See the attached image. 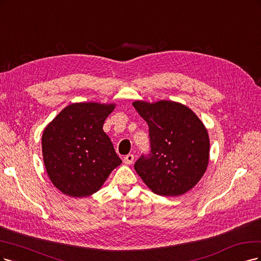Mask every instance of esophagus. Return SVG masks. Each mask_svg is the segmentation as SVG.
I'll return each mask as SVG.
<instances>
[{"label":"esophagus","instance_id":"esophagus-1","mask_svg":"<svg viewBox=\"0 0 261 261\" xmlns=\"http://www.w3.org/2000/svg\"><path fill=\"white\" fill-rule=\"evenodd\" d=\"M133 161H134V155L133 154H129L123 158V163L125 165H131L133 163Z\"/></svg>","mask_w":261,"mask_h":261}]
</instances>
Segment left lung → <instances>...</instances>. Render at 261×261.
<instances>
[{
	"instance_id": "1",
	"label": "left lung",
	"mask_w": 261,
	"mask_h": 261,
	"mask_svg": "<svg viewBox=\"0 0 261 261\" xmlns=\"http://www.w3.org/2000/svg\"><path fill=\"white\" fill-rule=\"evenodd\" d=\"M148 124L150 152L134 169L155 194L179 196L194 188L209 162V137L189 107L172 100L133 103Z\"/></svg>"
}]
</instances>
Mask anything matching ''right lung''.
Masks as SVG:
<instances>
[{"instance_id":"1","label":"right lung","mask_w":261,"mask_h":261,"mask_svg":"<svg viewBox=\"0 0 261 261\" xmlns=\"http://www.w3.org/2000/svg\"><path fill=\"white\" fill-rule=\"evenodd\" d=\"M115 104L74 103L65 107L42 134L49 180L64 194L85 197L97 192L121 164L103 131Z\"/></svg>"}]
</instances>
